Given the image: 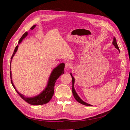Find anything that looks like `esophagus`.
<instances>
[{
    "label": "esophagus",
    "mask_w": 130,
    "mask_h": 130,
    "mask_svg": "<svg viewBox=\"0 0 130 130\" xmlns=\"http://www.w3.org/2000/svg\"><path fill=\"white\" fill-rule=\"evenodd\" d=\"M65 67L66 69H70L72 67V64L70 63L69 62H67L66 63V66H65Z\"/></svg>",
    "instance_id": "34e87169"
}]
</instances>
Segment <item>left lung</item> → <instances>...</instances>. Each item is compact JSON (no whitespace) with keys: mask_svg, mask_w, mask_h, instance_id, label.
I'll use <instances>...</instances> for the list:
<instances>
[{"mask_svg":"<svg viewBox=\"0 0 130 130\" xmlns=\"http://www.w3.org/2000/svg\"><path fill=\"white\" fill-rule=\"evenodd\" d=\"M112 44L115 45V48H117L118 50L119 51V47H118V45L117 44V41H116V38L114 37H113V42H112ZM70 75H71L72 76V84H73V86H72V92H73V95H74V97L75 99V100L78 102V103L82 104V105H86V106H92L91 105H90L89 104H87V103H86V102L84 101L83 100H82L81 98L79 97V96L78 95V94H77V93L75 91V89L74 88V83H75V78L72 75V74L70 73Z\"/></svg>","mask_w":130,"mask_h":130,"instance_id":"1","label":"left lung"}]
</instances>
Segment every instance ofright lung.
<instances>
[{
	"instance_id": "1",
	"label": "right lung",
	"mask_w": 130,
	"mask_h": 130,
	"mask_svg": "<svg viewBox=\"0 0 130 130\" xmlns=\"http://www.w3.org/2000/svg\"><path fill=\"white\" fill-rule=\"evenodd\" d=\"M36 25H34L32 27H31V30H33ZM28 35V32H25L24 34L23 35L22 37L20 38V40H19L18 44H20V43L22 42V41L24 40V39ZM18 48V45H17L15 47L14 52L12 54V56L11 58V61L13 56H14L15 54L16 53L17 51ZM65 64L64 63H61L60 64H58L56 67L55 68L53 71L51 73L50 76L48 78V83L46 86L45 88L44 89L43 91L37 95H36L33 97H26L23 94L19 93L17 89L15 88V86L13 83L12 80V73L11 71H10V77H11V81L12 85L13 86V88L14 89L16 90L17 93L19 94L20 96L22 98V99L25 100L26 103H29V104L33 105H41L48 103V102L50 100V99L52 98L53 95H54V86L57 80V78L60 77L62 74H64V68ZM10 70H11V65H10Z\"/></svg>"
}]
</instances>
